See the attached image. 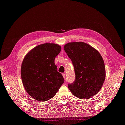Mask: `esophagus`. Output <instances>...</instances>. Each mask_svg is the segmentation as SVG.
<instances>
[{
	"label": "esophagus",
	"mask_w": 125,
	"mask_h": 125,
	"mask_svg": "<svg viewBox=\"0 0 125 125\" xmlns=\"http://www.w3.org/2000/svg\"><path fill=\"white\" fill-rule=\"evenodd\" d=\"M62 76H63V78H64V79H65V73H62Z\"/></svg>",
	"instance_id": "1"
}]
</instances>
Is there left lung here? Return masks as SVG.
<instances>
[{
	"label": "left lung",
	"instance_id": "1",
	"mask_svg": "<svg viewBox=\"0 0 125 125\" xmlns=\"http://www.w3.org/2000/svg\"><path fill=\"white\" fill-rule=\"evenodd\" d=\"M74 66L76 79L68 88L72 94L81 99L96 95L104 83L105 69L100 53L83 42H73L63 46Z\"/></svg>",
	"mask_w": 125,
	"mask_h": 125
}]
</instances>
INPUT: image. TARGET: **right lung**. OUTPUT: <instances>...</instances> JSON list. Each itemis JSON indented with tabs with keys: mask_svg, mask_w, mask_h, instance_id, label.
<instances>
[{
	"mask_svg": "<svg viewBox=\"0 0 125 125\" xmlns=\"http://www.w3.org/2000/svg\"><path fill=\"white\" fill-rule=\"evenodd\" d=\"M61 49L57 44H40L30 51L23 60L21 74L23 86L37 101L43 102L53 97L64 82L54 63Z\"/></svg>",
	"mask_w": 125,
	"mask_h": 125,
	"instance_id": "1",
	"label": "right lung"
}]
</instances>
